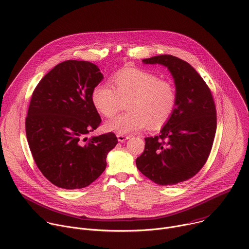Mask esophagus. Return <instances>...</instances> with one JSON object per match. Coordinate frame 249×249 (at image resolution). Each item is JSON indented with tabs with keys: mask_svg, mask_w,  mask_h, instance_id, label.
I'll return each instance as SVG.
<instances>
[{
	"mask_svg": "<svg viewBox=\"0 0 249 249\" xmlns=\"http://www.w3.org/2000/svg\"><path fill=\"white\" fill-rule=\"evenodd\" d=\"M129 138H130L129 136H125V135H122V134H117V139H118L119 142H121V143H123V142H125Z\"/></svg>",
	"mask_w": 249,
	"mask_h": 249,
	"instance_id": "esophagus-1",
	"label": "esophagus"
}]
</instances>
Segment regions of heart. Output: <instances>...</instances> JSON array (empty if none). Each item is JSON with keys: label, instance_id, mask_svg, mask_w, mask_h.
I'll return each instance as SVG.
<instances>
[{"label": "heart", "instance_id": "1", "mask_svg": "<svg viewBox=\"0 0 249 249\" xmlns=\"http://www.w3.org/2000/svg\"><path fill=\"white\" fill-rule=\"evenodd\" d=\"M112 86L98 84L91 91V101L105 118H112L127 101L125 114L105 124V129L118 134H130L146 126L159 130L171 118L176 102L175 86L150 71L126 68L113 75Z\"/></svg>", "mask_w": 249, "mask_h": 249}]
</instances>
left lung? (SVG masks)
Wrapping results in <instances>:
<instances>
[{
    "label": "left lung",
    "mask_w": 249,
    "mask_h": 249,
    "mask_svg": "<svg viewBox=\"0 0 249 249\" xmlns=\"http://www.w3.org/2000/svg\"><path fill=\"white\" fill-rule=\"evenodd\" d=\"M143 62L168 68L177 102L160 135L145 138V150L136 164L155 183L174 185L192 178L210 156L217 129L215 101L208 85L184 60L160 55Z\"/></svg>",
    "instance_id": "obj_1"
}]
</instances>
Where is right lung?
Returning <instances> with one entry per match:
<instances>
[{"instance_id":"1","label":"right lung","mask_w":249,"mask_h":249,"mask_svg":"<svg viewBox=\"0 0 249 249\" xmlns=\"http://www.w3.org/2000/svg\"><path fill=\"white\" fill-rule=\"evenodd\" d=\"M102 79L94 64L68 60L55 66L32 92L25 118L28 146L39 170L60 188L92 183L118 143L112 132L86 137L101 123L91 91Z\"/></svg>"}]
</instances>
